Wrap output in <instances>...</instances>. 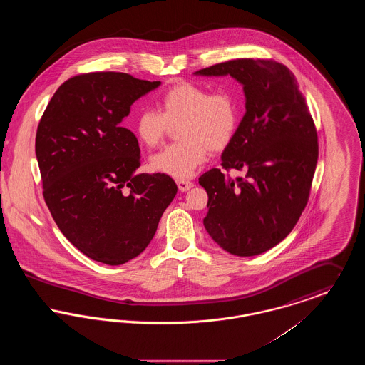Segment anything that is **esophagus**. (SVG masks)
Segmentation results:
<instances>
[{
  "instance_id": "1",
  "label": "esophagus",
  "mask_w": 365,
  "mask_h": 365,
  "mask_svg": "<svg viewBox=\"0 0 365 365\" xmlns=\"http://www.w3.org/2000/svg\"><path fill=\"white\" fill-rule=\"evenodd\" d=\"M176 183H178V187H179V190L180 191L190 190L191 187L194 186V183H192V182H190V180H186V179H179Z\"/></svg>"
}]
</instances>
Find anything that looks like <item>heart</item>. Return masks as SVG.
I'll use <instances>...</instances> for the list:
<instances>
[{
  "label": "heart",
  "instance_id": "heart-1",
  "mask_svg": "<svg viewBox=\"0 0 365 365\" xmlns=\"http://www.w3.org/2000/svg\"><path fill=\"white\" fill-rule=\"evenodd\" d=\"M160 112L140 110L134 123L139 142L149 149L158 148L173 127L179 142L152 157V168L161 174L185 179L204 164L209 150L222 152L232 142L242 104L231 90L212 91L208 87L180 82L167 88L158 100Z\"/></svg>",
  "mask_w": 365,
  "mask_h": 365
}]
</instances>
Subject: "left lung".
Segmentation results:
<instances>
[{
  "mask_svg": "<svg viewBox=\"0 0 365 365\" xmlns=\"http://www.w3.org/2000/svg\"><path fill=\"white\" fill-rule=\"evenodd\" d=\"M243 85L246 113L222 155L200 176L208 192L204 226L226 252L256 256L283 241L308 204L319 156L317 133L293 72L271 58H237L197 71Z\"/></svg>",
  "mask_w": 365,
  "mask_h": 365,
  "instance_id": "obj_1",
  "label": "left lung"
}]
</instances>
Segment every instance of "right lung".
Returning a JSON list of instances; mask_svg holds the SVG:
<instances>
[{
  "instance_id": "add662e5",
  "label": "right lung",
  "mask_w": 365,
  "mask_h": 365,
  "mask_svg": "<svg viewBox=\"0 0 365 365\" xmlns=\"http://www.w3.org/2000/svg\"><path fill=\"white\" fill-rule=\"evenodd\" d=\"M160 86L123 72H88L57 88L35 137L43 198L60 231L93 260L120 265L145 250L178 191L167 174H135L131 105Z\"/></svg>"
}]
</instances>
